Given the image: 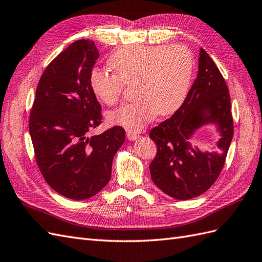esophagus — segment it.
I'll return each mask as SVG.
<instances>
[{"mask_svg":"<svg viewBox=\"0 0 262 262\" xmlns=\"http://www.w3.org/2000/svg\"><path fill=\"white\" fill-rule=\"evenodd\" d=\"M127 138L129 140H136L139 138V134L133 133V132H127Z\"/></svg>","mask_w":262,"mask_h":262,"instance_id":"1","label":"esophagus"}]
</instances>
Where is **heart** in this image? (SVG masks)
Instances as JSON below:
<instances>
[{
  "label": "heart",
  "instance_id": "heart-1",
  "mask_svg": "<svg viewBox=\"0 0 262 262\" xmlns=\"http://www.w3.org/2000/svg\"><path fill=\"white\" fill-rule=\"evenodd\" d=\"M113 74L93 69L90 84L95 96L112 106L122 96L123 85L134 86L135 102L108 115L112 124L138 132L157 114L166 116L182 105L189 91L193 55L184 44L132 45L119 49L110 58Z\"/></svg>",
  "mask_w": 262,
  "mask_h": 262
}]
</instances>
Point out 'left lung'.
Returning a JSON list of instances; mask_svg holds the SVG:
<instances>
[{
    "label": "left lung",
    "mask_w": 262,
    "mask_h": 262,
    "mask_svg": "<svg viewBox=\"0 0 262 262\" xmlns=\"http://www.w3.org/2000/svg\"><path fill=\"white\" fill-rule=\"evenodd\" d=\"M198 74L182 106L150 130L157 155L149 169L151 180L178 200L195 198L216 182L233 136L230 95L216 64L200 49ZM216 127L218 151H203L190 142L201 126Z\"/></svg>",
    "instance_id": "1"
}]
</instances>
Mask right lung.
I'll use <instances>...</instances> for the list:
<instances>
[{"mask_svg":"<svg viewBox=\"0 0 262 262\" xmlns=\"http://www.w3.org/2000/svg\"><path fill=\"white\" fill-rule=\"evenodd\" d=\"M99 53L91 39H78L58 54L42 74L30 115L35 158L53 189L84 200L108 184L113 158L125 142L120 126L90 136L102 122L90 84Z\"/></svg>","mask_w":262,"mask_h":262,"instance_id":"add662e5","label":"right lung"}]
</instances>
